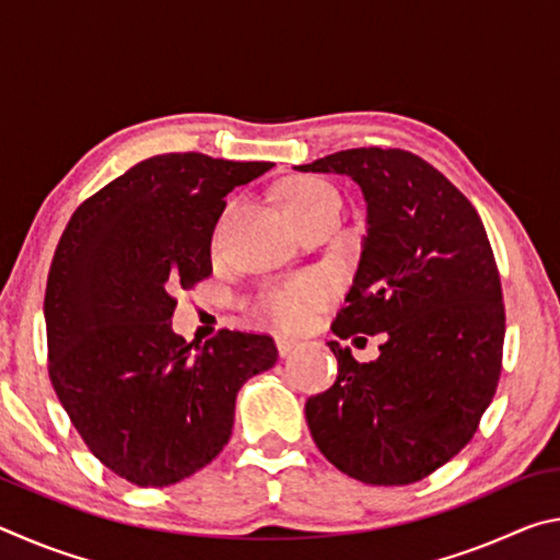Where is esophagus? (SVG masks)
<instances>
[{"label": "esophagus", "instance_id": "esophagus-1", "mask_svg": "<svg viewBox=\"0 0 560 560\" xmlns=\"http://www.w3.org/2000/svg\"><path fill=\"white\" fill-rule=\"evenodd\" d=\"M277 348H279V355L287 358V355L293 353V350L299 348V340L296 338H289V336H277Z\"/></svg>", "mask_w": 560, "mask_h": 560}]
</instances>
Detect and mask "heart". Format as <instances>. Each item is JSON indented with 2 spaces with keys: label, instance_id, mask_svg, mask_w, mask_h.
<instances>
[{
  "label": "heart",
  "instance_id": "b5f03b06",
  "mask_svg": "<svg viewBox=\"0 0 560 560\" xmlns=\"http://www.w3.org/2000/svg\"><path fill=\"white\" fill-rule=\"evenodd\" d=\"M324 210H340V197L328 183L320 179H296L283 192V212L289 217H303ZM328 299V289L318 279H301L287 289L271 291L261 303V314L271 324L281 328L296 330L308 324L314 311L324 306Z\"/></svg>",
  "mask_w": 560,
  "mask_h": 560
}]
</instances>
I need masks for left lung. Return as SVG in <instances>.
Here are the masks:
<instances>
[{"instance_id": "1", "label": "left lung", "mask_w": 560, "mask_h": 560, "mask_svg": "<svg viewBox=\"0 0 560 560\" xmlns=\"http://www.w3.org/2000/svg\"><path fill=\"white\" fill-rule=\"evenodd\" d=\"M348 175L368 205L363 254L334 334H385L358 363L338 340V377L306 400L316 447L365 485L402 487L450 462L497 393L504 301L477 210L440 170L397 148H353L299 165Z\"/></svg>"}]
</instances>
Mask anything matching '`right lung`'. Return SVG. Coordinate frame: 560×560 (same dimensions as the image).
Returning a JSON list of instances; mask_svg holds the SVG:
<instances>
[{"instance_id": "1", "label": "right lung", "mask_w": 560, "mask_h": 560, "mask_svg": "<svg viewBox=\"0 0 560 560\" xmlns=\"http://www.w3.org/2000/svg\"><path fill=\"white\" fill-rule=\"evenodd\" d=\"M273 163L148 158L66 224L44 296L49 377L93 457L138 487H170L230 442L234 402L277 363L271 336L173 330L175 291L212 273L224 197Z\"/></svg>"}]
</instances>
